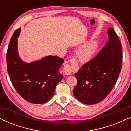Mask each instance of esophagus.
<instances>
[{"label":"esophagus","mask_w":131,"mask_h":131,"mask_svg":"<svg viewBox=\"0 0 131 131\" xmlns=\"http://www.w3.org/2000/svg\"><path fill=\"white\" fill-rule=\"evenodd\" d=\"M71 62H72V64H74L75 68H78V63H77L76 61L74 58L71 60ZM62 71H63L64 74L65 76H69V75H70L71 74V71H72V69H71V66L69 65V64H65L63 67V69H62Z\"/></svg>","instance_id":"1"}]
</instances>
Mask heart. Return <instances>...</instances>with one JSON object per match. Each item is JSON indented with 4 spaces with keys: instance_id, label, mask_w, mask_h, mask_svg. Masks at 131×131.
Here are the masks:
<instances>
[{
    "instance_id": "obj_1",
    "label": "heart",
    "mask_w": 131,
    "mask_h": 131,
    "mask_svg": "<svg viewBox=\"0 0 131 131\" xmlns=\"http://www.w3.org/2000/svg\"><path fill=\"white\" fill-rule=\"evenodd\" d=\"M98 43L96 41H91L82 46L77 51L76 55L82 62H86L94 58L97 51Z\"/></svg>"
}]
</instances>
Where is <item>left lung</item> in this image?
I'll list each match as a JSON object with an SVG mask.
<instances>
[{
  "label": "left lung",
  "instance_id": "obj_1",
  "mask_svg": "<svg viewBox=\"0 0 131 131\" xmlns=\"http://www.w3.org/2000/svg\"><path fill=\"white\" fill-rule=\"evenodd\" d=\"M108 41L97 55L82 66L76 73L75 97L86 104L103 100L112 90L122 69L121 43L113 28L107 30Z\"/></svg>",
  "mask_w": 131,
  "mask_h": 131
}]
</instances>
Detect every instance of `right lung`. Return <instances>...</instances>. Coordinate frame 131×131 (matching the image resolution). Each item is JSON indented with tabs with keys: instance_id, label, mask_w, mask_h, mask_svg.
Returning a JSON list of instances; mask_svg holds the SVG:
<instances>
[{
	"instance_id": "right-lung-1",
	"label": "right lung",
	"mask_w": 131,
	"mask_h": 131,
	"mask_svg": "<svg viewBox=\"0 0 131 131\" xmlns=\"http://www.w3.org/2000/svg\"><path fill=\"white\" fill-rule=\"evenodd\" d=\"M21 28L16 30L9 43L6 53L7 70L14 87L22 97L30 103L43 104L52 97L55 87L63 76L59 69L64 60L48 56L31 63H25L17 51V37Z\"/></svg>"
}]
</instances>
